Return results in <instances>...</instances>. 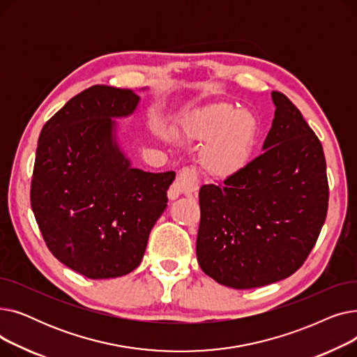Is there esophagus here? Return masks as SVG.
<instances>
[{"label": "esophagus", "instance_id": "obj_1", "mask_svg": "<svg viewBox=\"0 0 357 357\" xmlns=\"http://www.w3.org/2000/svg\"><path fill=\"white\" fill-rule=\"evenodd\" d=\"M198 191V176L194 169L185 167L179 171L176 179L167 192L169 199H178L181 195H190Z\"/></svg>", "mask_w": 357, "mask_h": 357}]
</instances>
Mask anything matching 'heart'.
I'll use <instances>...</instances> for the list:
<instances>
[{
    "label": "heart",
    "mask_w": 357,
    "mask_h": 357,
    "mask_svg": "<svg viewBox=\"0 0 357 357\" xmlns=\"http://www.w3.org/2000/svg\"><path fill=\"white\" fill-rule=\"evenodd\" d=\"M175 135L186 142L204 143L198 162L211 178L227 179L250 163L259 137V121L253 112L218 102L183 112L174 126ZM163 140L167 130H159Z\"/></svg>",
    "instance_id": "b5f03b06"
}]
</instances>
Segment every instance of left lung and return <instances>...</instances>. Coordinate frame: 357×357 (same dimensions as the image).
Wrapping results in <instances>:
<instances>
[{"instance_id":"8db88e82","label":"left lung","mask_w":357,"mask_h":357,"mask_svg":"<svg viewBox=\"0 0 357 357\" xmlns=\"http://www.w3.org/2000/svg\"><path fill=\"white\" fill-rule=\"evenodd\" d=\"M264 153L221 185L199 190L197 259L218 284L265 287L303 266L326 221L328 182L323 146L282 92Z\"/></svg>"}]
</instances>
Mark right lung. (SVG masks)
I'll list each match as a JSON object with an SVG mask.
<instances>
[{"label": "right lung", "mask_w": 357, "mask_h": 357, "mask_svg": "<svg viewBox=\"0 0 357 357\" xmlns=\"http://www.w3.org/2000/svg\"><path fill=\"white\" fill-rule=\"evenodd\" d=\"M131 89L93 85L43 126L30 201L46 246L89 279L135 271L149 234L167 207L175 172L131 166L117 140V121L133 114Z\"/></svg>", "instance_id": "1"}]
</instances>
